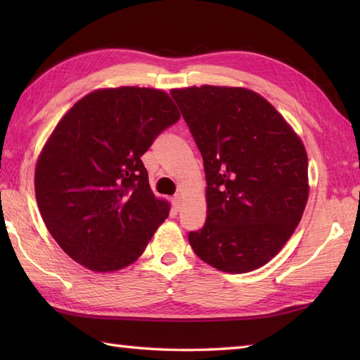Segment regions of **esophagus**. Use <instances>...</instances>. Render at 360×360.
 Wrapping results in <instances>:
<instances>
[{
  "label": "esophagus",
  "instance_id": "1",
  "mask_svg": "<svg viewBox=\"0 0 360 360\" xmlns=\"http://www.w3.org/2000/svg\"><path fill=\"white\" fill-rule=\"evenodd\" d=\"M172 204H173V209H174L176 212H179L181 205H182V200H181V196H179V195L173 196V198H172Z\"/></svg>",
  "mask_w": 360,
  "mask_h": 360
}]
</instances>
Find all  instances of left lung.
Returning <instances> with one entry per match:
<instances>
[{
    "label": "left lung",
    "mask_w": 360,
    "mask_h": 360,
    "mask_svg": "<svg viewBox=\"0 0 360 360\" xmlns=\"http://www.w3.org/2000/svg\"><path fill=\"white\" fill-rule=\"evenodd\" d=\"M201 151L207 219L188 243L202 262L250 272L278 254L308 202V155L285 117L255 91H170Z\"/></svg>",
    "instance_id": "8db88e82"
}]
</instances>
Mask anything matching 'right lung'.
I'll use <instances>...</instances> for the list:
<instances>
[{"mask_svg":"<svg viewBox=\"0 0 360 360\" xmlns=\"http://www.w3.org/2000/svg\"><path fill=\"white\" fill-rule=\"evenodd\" d=\"M181 114L162 89L102 88L60 119L35 165V196L52 238L94 272L133 264L170 204L151 192L141 156Z\"/></svg>","mask_w":360,"mask_h":360,"instance_id":"add662e5","label":"right lung"}]
</instances>
